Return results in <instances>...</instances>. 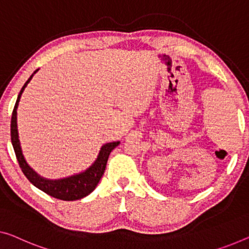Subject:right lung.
<instances>
[{
    "mask_svg": "<svg viewBox=\"0 0 249 249\" xmlns=\"http://www.w3.org/2000/svg\"><path fill=\"white\" fill-rule=\"evenodd\" d=\"M39 69H36L35 72L30 76L27 83L23 85V87L18 92V99L14 106L12 118H11V142L16 152L18 165L22 170V172L24 173V176L27 177V179L31 182L35 187H36L40 190L46 192L47 195H49L53 198L65 200V201H73V200H78L91 194L95 190V188L97 187L99 180L102 179L104 172H105V168L107 164V160L108 157L115 147L120 145V141L117 142H110L106 143L101 147L98 157L96 159L95 162L89 166L88 169L85 171L73 174V176L62 178V179H47L39 176L31 166H30L27 161H25L24 155L22 153V148L20 144V140H18V124H17V109L18 106V102H20L21 95L25 87L28 86L30 80L32 79V77L35 76V73L38 71Z\"/></svg>",
    "mask_w": 249,
    "mask_h": 249,
    "instance_id": "right-lung-1",
    "label": "right lung"
}]
</instances>
